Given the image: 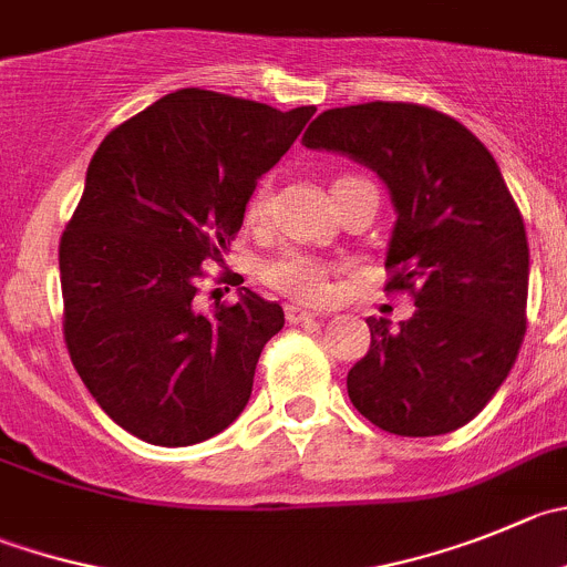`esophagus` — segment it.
Wrapping results in <instances>:
<instances>
[{
  "label": "esophagus",
  "mask_w": 567,
  "mask_h": 567,
  "mask_svg": "<svg viewBox=\"0 0 567 567\" xmlns=\"http://www.w3.org/2000/svg\"><path fill=\"white\" fill-rule=\"evenodd\" d=\"M315 311H306V309H300V306H287V320L292 322V326H300V322H311L315 320Z\"/></svg>",
  "instance_id": "34e87169"
}]
</instances>
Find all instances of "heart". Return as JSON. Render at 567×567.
<instances>
[{
  "label": "heart",
  "instance_id": "obj_1",
  "mask_svg": "<svg viewBox=\"0 0 567 567\" xmlns=\"http://www.w3.org/2000/svg\"><path fill=\"white\" fill-rule=\"evenodd\" d=\"M269 199V186H261L252 192L250 203H247V217L258 219L267 208ZM267 280L272 284L278 292L289 295L295 300H303V303H320L328 298V267L317 258L303 256V252H287V256L275 258L267 267Z\"/></svg>",
  "mask_w": 567,
  "mask_h": 567
}]
</instances>
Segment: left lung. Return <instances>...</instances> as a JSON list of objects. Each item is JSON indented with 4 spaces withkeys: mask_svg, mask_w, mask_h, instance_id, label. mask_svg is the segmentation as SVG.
Wrapping results in <instances>:
<instances>
[{
    "mask_svg": "<svg viewBox=\"0 0 567 567\" xmlns=\"http://www.w3.org/2000/svg\"><path fill=\"white\" fill-rule=\"evenodd\" d=\"M303 144L359 161L390 188L386 292L406 289L417 306L398 328L368 317L370 350L348 373L350 401L398 436L471 423L526 331L529 241L498 164L456 118L412 102L322 111Z\"/></svg>",
    "mask_w": 567,
    "mask_h": 567,
    "instance_id": "1",
    "label": "left lung"
}]
</instances>
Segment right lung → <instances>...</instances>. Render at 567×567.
Segmentation results:
<instances>
[{"label": "right lung", "mask_w": 567, "mask_h": 567, "mask_svg": "<svg viewBox=\"0 0 567 567\" xmlns=\"http://www.w3.org/2000/svg\"><path fill=\"white\" fill-rule=\"evenodd\" d=\"M315 111L181 89L107 133L91 158L61 236L63 337L96 403L138 440L194 445L250 401L284 309L241 289L206 315L197 280L225 261L258 177Z\"/></svg>", "instance_id": "add662e5"}]
</instances>
